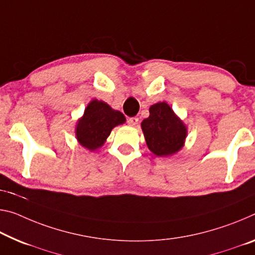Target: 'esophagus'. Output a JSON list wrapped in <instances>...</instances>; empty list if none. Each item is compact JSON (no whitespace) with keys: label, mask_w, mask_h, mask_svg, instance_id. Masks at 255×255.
<instances>
[{"label":"esophagus","mask_w":255,"mask_h":255,"mask_svg":"<svg viewBox=\"0 0 255 255\" xmlns=\"http://www.w3.org/2000/svg\"><path fill=\"white\" fill-rule=\"evenodd\" d=\"M128 124L130 125V126H136V125L138 124V118H137V117H132V118H129Z\"/></svg>","instance_id":"obj_1"}]
</instances>
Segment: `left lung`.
<instances>
[{"label": "left lung", "instance_id": "obj_1", "mask_svg": "<svg viewBox=\"0 0 255 255\" xmlns=\"http://www.w3.org/2000/svg\"><path fill=\"white\" fill-rule=\"evenodd\" d=\"M140 126L147 147L156 156L172 155L184 146L187 128L165 102L151 106Z\"/></svg>", "mask_w": 255, "mask_h": 255}]
</instances>
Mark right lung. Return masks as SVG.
Wrapping results in <instances>:
<instances>
[{
  "label": "right lung",
  "mask_w": 255,
  "mask_h": 255,
  "mask_svg": "<svg viewBox=\"0 0 255 255\" xmlns=\"http://www.w3.org/2000/svg\"><path fill=\"white\" fill-rule=\"evenodd\" d=\"M126 118L120 111L103 101L93 100L85 109L76 126V137L80 145L91 151L102 146L113 128L123 125Z\"/></svg>",
  "instance_id": "right-lung-1"
}]
</instances>
